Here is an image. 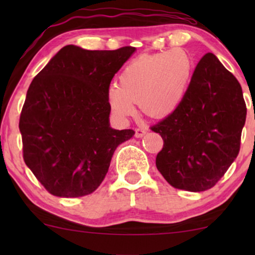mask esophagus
<instances>
[{"label":"esophagus","mask_w":255,"mask_h":255,"mask_svg":"<svg viewBox=\"0 0 255 255\" xmlns=\"http://www.w3.org/2000/svg\"><path fill=\"white\" fill-rule=\"evenodd\" d=\"M147 131H148L147 128H144V127L138 128H135V133H134V135H135V137H137V138H141L142 135L147 133Z\"/></svg>","instance_id":"1"}]
</instances>
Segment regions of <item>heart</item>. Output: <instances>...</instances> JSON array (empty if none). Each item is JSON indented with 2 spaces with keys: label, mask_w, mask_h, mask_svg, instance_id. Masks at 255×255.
Returning <instances> with one entry per match:
<instances>
[{
  "label": "heart",
  "mask_w": 255,
  "mask_h": 255,
  "mask_svg": "<svg viewBox=\"0 0 255 255\" xmlns=\"http://www.w3.org/2000/svg\"><path fill=\"white\" fill-rule=\"evenodd\" d=\"M193 75V60L182 48L144 54L132 60L120 75V85L108 88L111 113L120 121L135 114L161 118L173 113L186 95Z\"/></svg>",
  "instance_id": "1"
}]
</instances>
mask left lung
<instances>
[{
	"instance_id": "obj_1",
	"label": "left lung",
	"mask_w": 255,
	"mask_h": 255,
	"mask_svg": "<svg viewBox=\"0 0 255 255\" xmlns=\"http://www.w3.org/2000/svg\"><path fill=\"white\" fill-rule=\"evenodd\" d=\"M246 113L238 80L207 53L180 106L151 128L163 140L156 168L176 189H210L238 156Z\"/></svg>"
}]
</instances>
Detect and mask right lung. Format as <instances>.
<instances>
[{"label":"right lung","instance_id":"add662e5","mask_svg":"<svg viewBox=\"0 0 255 255\" xmlns=\"http://www.w3.org/2000/svg\"><path fill=\"white\" fill-rule=\"evenodd\" d=\"M135 48L62 47L34 76L19 117L23 159L48 193L82 197L106 177L133 130L110 128L108 88Z\"/></svg>","mask_w":255,"mask_h":255}]
</instances>
